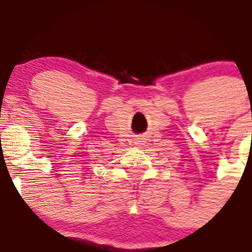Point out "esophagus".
I'll list each match as a JSON object with an SVG mask.
<instances>
[{
  "label": "esophagus",
  "instance_id": "obj_1",
  "mask_svg": "<svg viewBox=\"0 0 252 252\" xmlns=\"http://www.w3.org/2000/svg\"><path fill=\"white\" fill-rule=\"evenodd\" d=\"M139 143H140V141H139Z\"/></svg>",
  "mask_w": 252,
  "mask_h": 252
}]
</instances>
